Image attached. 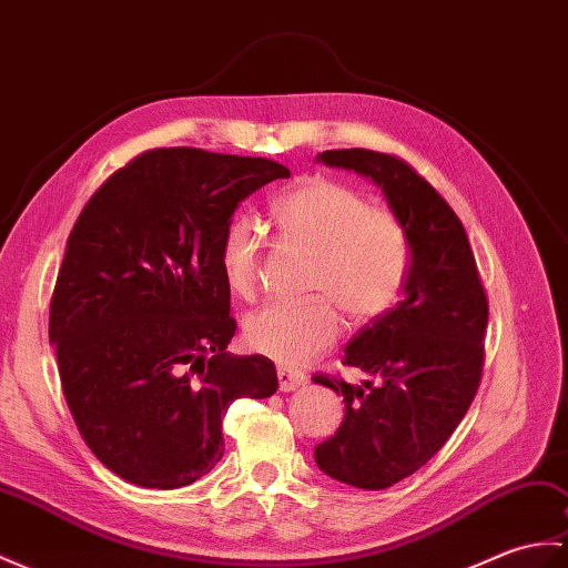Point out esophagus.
I'll use <instances>...</instances> for the list:
<instances>
[{
  "label": "esophagus",
  "mask_w": 568,
  "mask_h": 568,
  "mask_svg": "<svg viewBox=\"0 0 568 568\" xmlns=\"http://www.w3.org/2000/svg\"><path fill=\"white\" fill-rule=\"evenodd\" d=\"M307 385V377L297 373V371H290V367H278V387L281 392H295L300 387Z\"/></svg>",
  "instance_id": "1"
}]
</instances>
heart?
Segmentation results:
<instances>
[{
	"mask_svg": "<svg viewBox=\"0 0 568 568\" xmlns=\"http://www.w3.org/2000/svg\"><path fill=\"white\" fill-rule=\"evenodd\" d=\"M271 220L281 240L312 254L307 295L300 305H268L246 316L248 351L281 365H305L336 344L344 310L353 324L387 314L408 273V234L389 205L367 197L344 181L312 174L275 197ZM266 236L258 224L236 215L220 236V266L230 290L252 300Z\"/></svg>",
	"mask_w": 568,
	"mask_h": 568,
	"instance_id": "1",
	"label": "heart"
}]
</instances>
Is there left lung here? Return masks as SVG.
I'll return each instance as SVG.
<instances>
[{
  "instance_id": "1",
  "label": "left lung",
  "mask_w": 568,
  "mask_h": 568,
  "mask_svg": "<svg viewBox=\"0 0 568 568\" xmlns=\"http://www.w3.org/2000/svg\"><path fill=\"white\" fill-rule=\"evenodd\" d=\"M320 160L377 181L412 252L404 300L365 324L341 361L379 377L377 385L312 377L346 402L334 438L314 447L316 465L336 481L379 491L424 467L465 418L481 382L489 300L463 222L412 164L361 148L326 150Z\"/></svg>"
}]
</instances>
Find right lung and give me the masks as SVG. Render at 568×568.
Instances as JSON below:
<instances>
[{"mask_svg": "<svg viewBox=\"0 0 568 568\" xmlns=\"http://www.w3.org/2000/svg\"><path fill=\"white\" fill-rule=\"evenodd\" d=\"M290 169L156 148L113 171L79 213L50 297L64 402L89 450L144 489H181L224 453L234 399L278 389L236 332L220 236L234 207Z\"/></svg>", "mask_w": 568, "mask_h": 568, "instance_id": "add662e5", "label": "right lung"}]
</instances>
